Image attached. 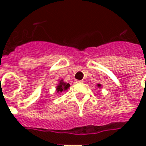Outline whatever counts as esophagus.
Returning <instances> with one entry per match:
<instances>
[{"instance_id":"obj_1","label":"esophagus","mask_w":146,"mask_h":146,"mask_svg":"<svg viewBox=\"0 0 146 146\" xmlns=\"http://www.w3.org/2000/svg\"><path fill=\"white\" fill-rule=\"evenodd\" d=\"M83 80H76V83H83Z\"/></svg>"}]
</instances>
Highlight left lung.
I'll return each mask as SVG.
<instances>
[{
  "label": "left lung",
  "instance_id": "1",
  "mask_svg": "<svg viewBox=\"0 0 146 146\" xmlns=\"http://www.w3.org/2000/svg\"><path fill=\"white\" fill-rule=\"evenodd\" d=\"M98 87L100 88L102 87V84H98Z\"/></svg>",
  "mask_w": 146,
  "mask_h": 146
}]
</instances>
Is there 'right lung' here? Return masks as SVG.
Wrapping results in <instances>:
<instances>
[{
	"instance_id": "obj_1",
	"label": "right lung",
	"mask_w": 146,
	"mask_h": 146,
	"mask_svg": "<svg viewBox=\"0 0 146 146\" xmlns=\"http://www.w3.org/2000/svg\"><path fill=\"white\" fill-rule=\"evenodd\" d=\"M70 88V84L63 81V80H60L58 81V85L56 86V93H62L63 91L67 90Z\"/></svg>"
}]
</instances>
